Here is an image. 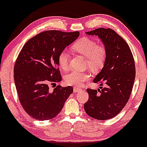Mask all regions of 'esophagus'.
Wrapping results in <instances>:
<instances>
[{
    "instance_id": "esophagus-1",
    "label": "esophagus",
    "mask_w": 147,
    "mask_h": 147,
    "mask_svg": "<svg viewBox=\"0 0 147 147\" xmlns=\"http://www.w3.org/2000/svg\"><path fill=\"white\" fill-rule=\"evenodd\" d=\"M80 90H81V88L77 87V86H74V91L76 92V93H77V92H79Z\"/></svg>"
}]
</instances>
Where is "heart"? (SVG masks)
<instances>
[{
  "label": "heart",
  "mask_w": 147,
  "mask_h": 147,
  "mask_svg": "<svg viewBox=\"0 0 147 147\" xmlns=\"http://www.w3.org/2000/svg\"><path fill=\"white\" fill-rule=\"evenodd\" d=\"M74 51L86 57L87 66L97 71L103 67L107 57L106 49L104 46L98 45L97 41L91 38L83 37L76 41L71 46ZM69 54L67 50H63L58 57L59 67L63 70H67L69 63ZM89 71H71L64 77L65 82L71 86H79L90 78Z\"/></svg>",
  "instance_id": "obj_1"
}]
</instances>
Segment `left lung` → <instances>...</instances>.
<instances>
[{
  "mask_svg": "<svg viewBox=\"0 0 147 147\" xmlns=\"http://www.w3.org/2000/svg\"><path fill=\"white\" fill-rule=\"evenodd\" d=\"M86 33L100 38L107 57L104 67L93 80L101 86L104 83L106 87L86 89L88 100L84 110L94 119L108 120L116 117L129 100L136 76L134 59L126 41L111 28H99Z\"/></svg>",
  "mask_w": 147,
  "mask_h": 147,
  "instance_id": "8db88e82",
  "label": "left lung"
}]
</instances>
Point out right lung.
<instances>
[{
	"label": "right lung",
	"instance_id": "obj_1",
	"mask_svg": "<svg viewBox=\"0 0 147 147\" xmlns=\"http://www.w3.org/2000/svg\"><path fill=\"white\" fill-rule=\"evenodd\" d=\"M79 35L78 31L41 32L27 41L18 54L13 69L16 90L24 110L33 119H53L73 93L71 86L58 85L53 91L49 86L62 80L58 57Z\"/></svg>",
	"mask_w": 147,
	"mask_h": 147
}]
</instances>
